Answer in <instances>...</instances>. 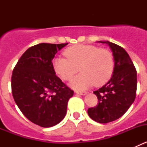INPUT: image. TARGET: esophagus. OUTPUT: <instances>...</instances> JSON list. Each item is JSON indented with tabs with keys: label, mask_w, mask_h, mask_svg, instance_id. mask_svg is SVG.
Segmentation results:
<instances>
[{
	"label": "esophagus",
	"mask_w": 147,
	"mask_h": 147,
	"mask_svg": "<svg viewBox=\"0 0 147 147\" xmlns=\"http://www.w3.org/2000/svg\"><path fill=\"white\" fill-rule=\"evenodd\" d=\"M75 93H76V94L82 95V96H85V95H86L87 93H88V92H86V91H80V90H76V91H75Z\"/></svg>",
	"instance_id": "1"
}]
</instances>
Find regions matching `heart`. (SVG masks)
I'll return each mask as SVG.
<instances>
[{
    "instance_id": "heart-1",
    "label": "heart",
    "mask_w": 147,
    "mask_h": 147,
    "mask_svg": "<svg viewBox=\"0 0 147 147\" xmlns=\"http://www.w3.org/2000/svg\"><path fill=\"white\" fill-rule=\"evenodd\" d=\"M64 54L65 57L58 56L53 59V68L61 79L68 81L78 72L80 67L82 73L71 83L75 89H85L94 84L102 86L110 80L113 74V56L107 49L79 44L67 48Z\"/></svg>"
}]
</instances>
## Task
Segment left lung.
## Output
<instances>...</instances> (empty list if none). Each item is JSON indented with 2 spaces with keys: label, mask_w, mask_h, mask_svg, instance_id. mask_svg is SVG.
Masks as SVG:
<instances>
[{
  "label": "left lung",
  "mask_w": 147,
  "mask_h": 147,
  "mask_svg": "<svg viewBox=\"0 0 147 147\" xmlns=\"http://www.w3.org/2000/svg\"><path fill=\"white\" fill-rule=\"evenodd\" d=\"M109 45L114 59L112 77L104 86L93 91L98 105L88 108L90 119L98 123H109L124 115L134 102L137 88V72L129 54L124 49L109 41H98Z\"/></svg>",
  "instance_id": "obj_1"
}]
</instances>
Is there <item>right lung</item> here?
Masks as SVG:
<instances>
[{
    "label": "right lung",
    "instance_id": "add662e5",
    "mask_svg": "<svg viewBox=\"0 0 147 147\" xmlns=\"http://www.w3.org/2000/svg\"><path fill=\"white\" fill-rule=\"evenodd\" d=\"M67 43H40L26 51L11 76L15 103L26 117L42 127L57 125L64 119L74 91L56 76L52 59Z\"/></svg>",
    "mask_w": 147,
    "mask_h": 147
}]
</instances>
